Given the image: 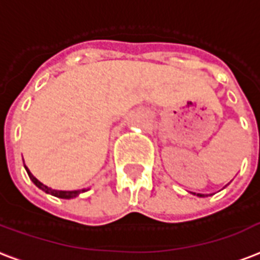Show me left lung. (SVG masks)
Masks as SVG:
<instances>
[{
    "label": "left lung",
    "instance_id": "8db88e82",
    "mask_svg": "<svg viewBox=\"0 0 260 260\" xmlns=\"http://www.w3.org/2000/svg\"><path fill=\"white\" fill-rule=\"evenodd\" d=\"M198 196H199V198H205L206 195H203V193H198Z\"/></svg>",
    "mask_w": 260,
    "mask_h": 260
}]
</instances>
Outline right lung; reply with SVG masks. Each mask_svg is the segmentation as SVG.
<instances>
[{
  "instance_id": "right-lung-1",
  "label": "right lung",
  "mask_w": 260,
  "mask_h": 260,
  "mask_svg": "<svg viewBox=\"0 0 260 260\" xmlns=\"http://www.w3.org/2000/svg\"><path fill=\"white\" fill-rule=\"evenodd\" d=\"M25 170H27V173H28V177L31 178V181H32L35 185H37L39 189H42V191H45L46 193H50V195L55 196V198H61V199H72V198H76L79 193H82V192H86L87 189L84 188V189H77V191H57V189H51L50 187H47V185H45V184H42L38 178H35L32 176V173L29 172L28 168L24 165Z\"/></svg>"
}]
</instances>
